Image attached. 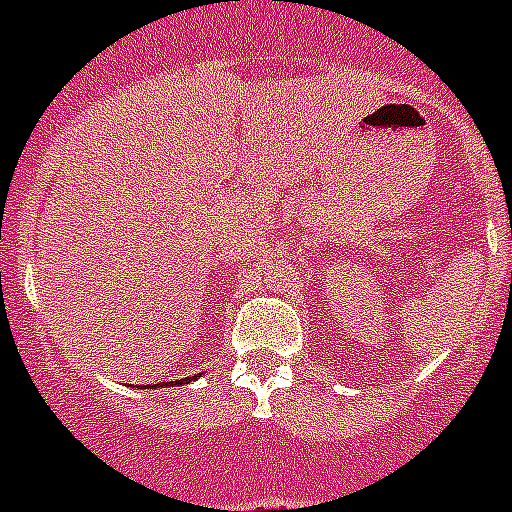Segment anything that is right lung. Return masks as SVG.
I'll use <instances>...</instances> for the list:
<instances>
[{"label": "right lung", "instance_id": "1", "mask_svg": "<svg viewBox=\"0 0 512 512\" xmlns=\"http://www.w3.org/2000/svg\"><path fill=\"white\" fill-rule=\"evenodd\" d=\"M190 380H192V377H185V380H182V382H180V380H177V382H175V385H185V382H190ZM162 385H170V382H160V388H162Z\"/></svg>", "mask_w": 512, "mask_h": 512}]
</instances>
